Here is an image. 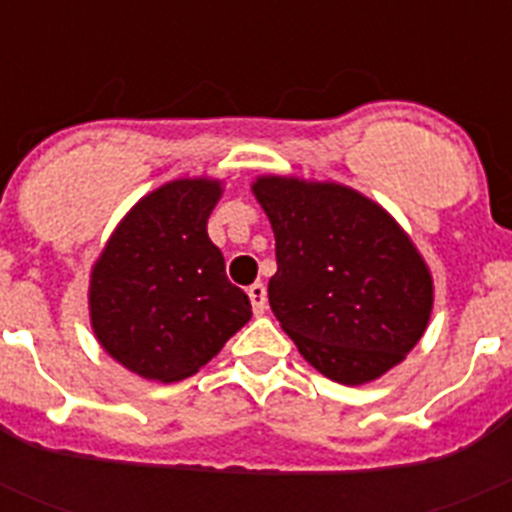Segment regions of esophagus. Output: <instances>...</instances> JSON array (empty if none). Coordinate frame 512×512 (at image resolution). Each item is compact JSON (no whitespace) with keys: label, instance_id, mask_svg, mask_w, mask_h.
Masks as SVG:
<instances>
[{"label":"esophagus","instance_id":"1","mask_svg":"<svg viewBox=\"0 0 512 512\" xmlns=\"http://www.w3.org/2000/svg\"><path fill=\"white\" fill-rule=\"evenodd\" d=\"M248 300H251L253 312H256V315H264V310H266V287L264 284L261 282L251 284V287H248Z\"/></svg>","mask_w":512,"mask_h":512}]
</instances>
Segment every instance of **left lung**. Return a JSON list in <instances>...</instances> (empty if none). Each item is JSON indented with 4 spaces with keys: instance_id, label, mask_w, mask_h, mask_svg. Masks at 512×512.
I'll return each mask as SVG.
<instances>
[{
    "instance_id": "obj_1",
    "label": "left lung",
    "mask_w": 512,
    "mask_h": 512,
    "mask_svg": "<svg viewBox=\"0 0 512 512\" xmlns=\"http://www.w3.org/2000/svg\"><path fill=\"white\" fill-rule=\"evenodd\" d=\"M277 241L269 305L297 351L333 382L387 374L423 338L431 269L395 217L338 182L256 176Z\"/></svg>"
}]
</instances>
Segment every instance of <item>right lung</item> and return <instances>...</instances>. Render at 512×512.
Wrapping results in <instances>:
<instances>
[{
	"mask_svg": "<svg viewBox=\"0 0 512 512\" xmlns=\"http://www.w3.org/2000/svg\"><path fill=\"white\" fill-rule=\"evenodd\" d=\"M220 197L223 182L212 176L161 184L130 207L94 261V338L138 377H192L251 320L248 295L228 282L207 235Z\"/></svg>",
	"mask_w": 512,
	"mask_h": 512,
	"instance_id": "right-lung-1",
	"label": "right lung"
}]
</instances>
